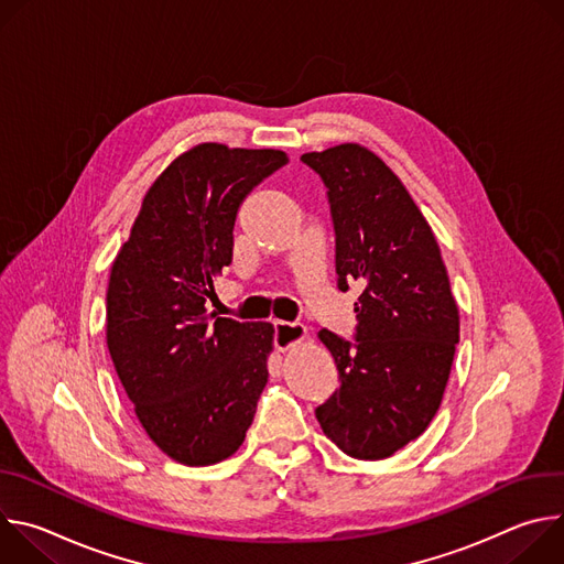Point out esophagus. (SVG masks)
<instances>
[{
  "label": "esophagus",
  "instance_id": "1",
  "mask_svg": "<svg viewBox=\"0 0 564 564\" xmlns=\"http://www.w3.org/2000/svg\"><path fill=\"white\" fill-rule=\"evenodd\" d=\"M305 337H307V330L301 324H285V321H276L274 324V346L279 352L294 348Z\"/></svg>",
  "mask_w": 564,
  "mask_h": 564
}]
</instances>
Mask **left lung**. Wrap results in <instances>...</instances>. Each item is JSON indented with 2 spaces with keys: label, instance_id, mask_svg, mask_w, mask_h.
Returning <instances> with one entry per match:
<instances>
[{
  "label": "left lung",
  "instance_id": "1",
  "mask_svg": "<svg viewBox=\"0 0 564 564\" xmlns=\"http://www.w3.org/2000/svg\"><path fill=\"white\" fill-rule=\"evenodd\" d=\"M328 187L339 290H361L355 344L321 330L341 386L316 409L326 437L383 459L433 422L459 341V310L435 234L383 160L344 142L301 155Z\"/></svg>",
  "mask_w": 564,
  "mask_h": 564
}]
</instances>
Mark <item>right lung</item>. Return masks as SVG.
<instances>
[{
	"label": "right lung",
	"mask_w": 564,
	"mask_h": 564,
	"mask_svg": "<svg viewBox=\"0 0 564 564\" xmlns=\"http://www.w3.org/2000/svg\"><path fill=\"white\" fill-rule=\"evenodd\" d=\"M285 163L279 149L183 151L147 189L111 265V361L144 433L178 464L234 455L268 383L272 324H238L205 303L231 263L240 203Z\"/></svg>",
	"instance_id": "add662e5"
}]
</instances>
